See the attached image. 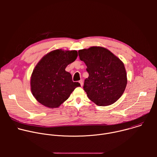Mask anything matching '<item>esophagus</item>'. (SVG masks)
<instances>
[{"instance_id": "34e87169", "label": "esophagus", "mask_w": 157, "mask_h": 157, "mask_svg": "<svg viewBox=\"0 0 157 157\" xmlns=\"http://www.w3.org/2000/svg\"><path fill=\"white\" fill-rule=\"evenodd\" d=\"M79 82L80 83V84H81V86H83V81H82V79H81V80L79 81Z\"/></svg>"}]
</instances>
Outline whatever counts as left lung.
<instances>
[{
  "mask_svg": "<svg viewBox=\"0 0 157 157\" xmlns=\"http://www.w3.org/2000/svg\"><path fill=\"white\" fill-rule=\"evenodd\" d=\"M78 54L89 73L83 87L88 98L99 106L116 102L123 94L127 83L124 63L102 47L80 50Z\"/></svg>",
  "mask_w": 157,
  "mask_h": 157,
  "instance_id": "1",
  "label": "left lung"
}]
</instances>
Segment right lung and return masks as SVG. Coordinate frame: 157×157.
I'll return each instance as SVG.
<instances>
[{"mask_svg":"<svg viewBox=\"0 0 157 157\" xmlns=\"http://www.w3.org/2000/svg\"><path fill=\"white\" fill-rule=\"evenodd\" d=\"M78 57L76 50L57 49L44 55L36 64L30 78L31 91L36 100L44 106L58 108L68 99L77 87L66 67Z\"/></svg>","mask_w":157,"mask_h":157,"instance_id":"1","label":"right lung"}]
</instances>
